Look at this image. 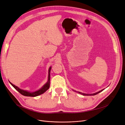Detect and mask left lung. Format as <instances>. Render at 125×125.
<instances>
[{
  "label": "left lung",
  "instance_id": "left-lung-1",
  "mask_svg": "<svg viewBox=\"0 0 125 125\" xmlns=\"http://www.w3.org/2000/svg\"><path fill=\"white\" fill-rule=\"evenodd\" d=\"M104 90V89H103V90H102L99 91V92H96V93H94V94H84V93H82V92H77V91H75V90H74V91H75V92H77V93H79V94H81L83 95H95L97 94H98V93H99V92H102L103 90Z\"/></svg>",
  "mask_w": 125,
  "mask_h": 125
}]
</instances>
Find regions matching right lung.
I'll return each mask as SVG.
<instances>
[{
  "label": "right lung",
  "instance_id": "1",
  "mask_svg": "<svg viewBox=\"0 0 125 125\" xmlns=\"http://www.w3.org/2000/svg\"><path fill=\"white\" fill-rule=\"evenodd\" d=\"M51 67L50 68L49 70V75H48V82L45 84H44V85L41 89H39V90L36 91L35 92H28L26 90H23L19 89L17 86L14 85V84L13 83H10H10L12 84V86L17 91H18L21 94L23 95L26 96H31V97L37 96L38 95H39L43 94L44 92H45L47 90L49 89V88L50 87V71H51Z\"/></svg>",
  "mask_w": 125,
  "mask_h": 125
}]
</instances>
